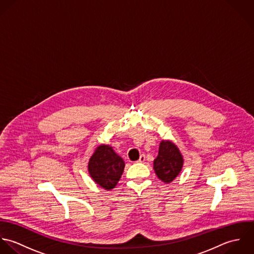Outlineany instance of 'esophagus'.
Segmentation results:
<instances>
[{
	"mask_svg": "<svg viewBox=\"0 0 254 254\" xmlns=\"http://www.w3.org/2000/svg\"><path fill=\"white\" fill-rule=\"evenodd\" d=\"M145 161V155H141L140 156V158H139V160L137 161L138 163H143Z\"/></svg>",
	"mask_w": 254,
	"mask_h": 254,
	"instance_id": "1",
	"label": "esophagus"
}]
</instances>
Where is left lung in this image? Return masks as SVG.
<instances>
[{"label":"left lung","mask_w":254,"mask_h":254,"mask_svg":"<svg viewBox=\"0 0 254 254\" xmlns=\"http://www.w3.org/2000/svg\"><path fill=\"white\" fill-rule=\"evenodd\" d=\"M183 156L171 141L162 140L157 158L154 160V171L157 177L169 184L175 180L183 168Z\"/></svg>","instance_id":"8db88e82"}]
</instances>
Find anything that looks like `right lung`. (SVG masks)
<instances>
[{
  "label": "right lung",
  "instance_id": "add662e5",
  "mask_svg": "<svg viewBox=\"0 0 254 254\" xmlns=\"http://www.w3.org/2000/svg\"><path fill=\"white\" fill-rule=\"evenodd\" d=\"M124 168V160L109 145L97 147L88 163L91 178L105 190H112L116 187L123 175Z\"/></svg>",
  "mask_w": 254,
  "mask_h": 254
}]
</instances>
